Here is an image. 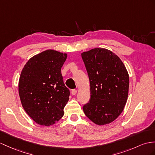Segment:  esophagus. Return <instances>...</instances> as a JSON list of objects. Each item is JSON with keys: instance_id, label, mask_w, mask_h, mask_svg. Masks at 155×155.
Here are the masks:
<instances>
[{"instance_id": "1", "label": "esophagus", "mask_w": 155, "mask_h": 155, "mask_svg": "<svg viewBox=\"0 0 155 155\" xmlns=\"http://www.w3.org/2000/svg\"><path fill=\"white\" fill-rule=\"evenodd\" d=\"M77 92H78V91L76 89L71 90V94H72V95H76Z\"/></svg>"}]
</instances>
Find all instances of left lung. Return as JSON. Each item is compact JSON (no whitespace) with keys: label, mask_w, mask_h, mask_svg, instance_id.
<instances>
[{"label":"left lung","mask_w":155,"mask_h":155,"mask_svg":"<svg viewBox=\"0 0 155 155\" xmlns=\"http://www.w3.org/2000/svg\"><path fill=\"white\" fill-rule=\"evenodd\" d=\"M90 82L91 98L83 110L97 125L108 124L124 110L129 91V74L118 56L104 48L81 54Z\"/></svg>","instance_id":"left-lung-1"}]
</instances>
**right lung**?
Returning a JSON list of instances; mask_svg holds the SVG:
<instances>
[{"mask_svg":"<svg viewBox=\"0 0 155 155\" xmlns=\"http://www.w3.org/2000/svg\"><path fill=\"white\" fill-rule=\"evenodd\" d=\"M67 56L48 49L29 58L21 70L18 83L21 105L41 126L53 125L64 114L70 91L64 84L61 68Z\"/></svg>","mask_w":155,"mask_h":155,"instance_id":"add662e5","label":"right lung"}]
</instances>
